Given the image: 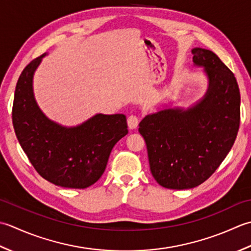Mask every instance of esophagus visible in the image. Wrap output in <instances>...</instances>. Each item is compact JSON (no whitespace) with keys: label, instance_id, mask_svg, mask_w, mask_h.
I'll use <instances>...</instances> for the list:
<instances>
[{"label":"esophagus","instance_id":"esophagus-1","mask_svg":"<svg viewBox=\"0 0 251 251\" xmlns=\"http://www.w3.org/2000/svg\"><path fill=\"white\" fill-rule=\"evenodd\" d=\"M139 117H136L134 115H131L127 117V126H129V129L133 130V129H136L137 126H139Z\"/></svg>","mask_w":251,"mask_h":251}]
</instances>
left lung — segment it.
<instances>
[{
  "label": "left lung",
  "instance_id": "left-lung-1",
  "mask_svg": "<svg viewBox=\"0 0 251 251\" xmlns=\"http://www.w3.org/2000/svg\"><path fill=\"white\" fill-rule=\"evenodd\" d=\"M192 53L194 66L207 78L206 93L187 108L163 105L139 127L152 176L170 190L206 181L231 151L239 127L240 94L233 73L211 50L195 48Z\"/></svg>",
  "mask_w": 251,
  "mask_h": 251
}]
</instances>
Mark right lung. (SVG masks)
<instances>
[{
  "instance_id": "1",
  "label": "right lung",
  "mask_w": 251,
  "mask_h": 251,
  "mask_svg": "<svg viewBox=\"0 0 251 251\" xmlns=\"http://www.w3.org/2000/svg\"><path fill=\"white\" fill-rule=\"evenodd\" d=\"M47 53L32 60L15 90L13 126L35 170L57 186L86 188L100 180L111 150L127 134L122 114H96L75 126L50 120L35 100L33 75Z\"/></svg>"
}]
</instances>
